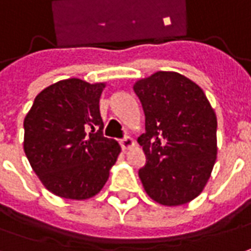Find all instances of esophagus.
<instances>
[{"label":"esophagus","instance_id":"1","mask_svg":"<svg viewBox=\"0 0 251 251\" xmlns=\"http://www.w3.org/2000/svg\"><path fill=\"white\" fill-rule=\"evenodd\" d=\"M121 147H122V150H127V148H130L134 145V141H133V138L130 137H124L120 140Z\"/></svg>","mask_w":251,"mask_h":251}]
</instances>
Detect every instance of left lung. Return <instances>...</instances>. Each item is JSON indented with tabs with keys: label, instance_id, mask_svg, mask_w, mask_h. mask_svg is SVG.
Returning a JSON list of instances; mask_svg holds the SVG:
<instances>
[{
	"label": "left lung",
	"instance_id": "left-lung-1",
	"mask_svg": "<svg viewBox=\"0 0 251 251\" xmlns=\"http://www.w3.org/2000/svg\"><path fill=\"white\" fill-rule=\"evenodd\" d=\"M145 114L138 170L147 194L167 206L186 204L206 185L216 160L217 121L204 91L175 72H156L134 84Z\"/></svg>",
	"mask_w": 251,
	"mask_h": 251
}]
</instances>
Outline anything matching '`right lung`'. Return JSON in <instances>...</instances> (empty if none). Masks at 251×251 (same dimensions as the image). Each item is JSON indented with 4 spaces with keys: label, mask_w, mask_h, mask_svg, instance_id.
I'll use <instances>...</instances> for the list:
<instances>
[{
    "label": "right lung",
    "mask_w": 251,
    "mask_h": 251,
    "mask_svg": "<svg viewBox=\"0 0 251 251\" xmlns=\"http://www.w3.org/2000/svg\"><path fill=\"white\" fill-rule=\"evenodd\" d=\"M104 84L68 78L43 89L24 120V152L47 190L71 200L100 192L121 147L103 136Z\"/></svg>",
    "instance_id": "obj_1"
}]
</instances>
